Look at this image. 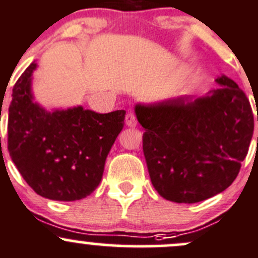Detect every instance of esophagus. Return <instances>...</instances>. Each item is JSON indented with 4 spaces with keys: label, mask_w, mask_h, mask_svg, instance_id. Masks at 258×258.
Returning <instances> with one entry per match:
<instances>
[{
    "label": "esophagus",
    "mask_w": 258,
    "mask_h": 258,
    "mask_svg": "<svg viewBox=\"0 0 258 258\" xmlns=\"http://www.w3.org/2000/svg\"><path fill=\"white\" fill-rule=\"evenodd\" d=\"M125 124L130 128H133V126H137L138 124V120H137V116H135L134 113H129L125 115Z\"/></svg>",
    "instance_id": "obj_1"
}]
</instances>
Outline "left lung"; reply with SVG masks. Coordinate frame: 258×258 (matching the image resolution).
Segmentation results:
<instances>
[{"instance_id": "obj_1", "label": "left lung", "mask_w": 258, "mask_h": 258, "mask_svg": "<svg viewBox=\"0 0 258 258\" xmlns=\"http://www.w3.org/2000/svg\"><path fill=\"white\" fill-rule=\"evenodd\" d=\"M205 97L135 105L153 186L177 204H195L230 186L253 134L249 100L232 79H216ZM258 120V115H257Z\"/></svg>"}]
</instances>
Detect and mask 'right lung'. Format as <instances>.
I'll return each instance as SVG.
<instances>
[{"label":"right lung","mask_w":258,"mask_h":258,"mask_svg":"<svg viewBox=\"0 0 258 258\" xmlns=\"http://www.w3.org/2000/svg\"><path fill=\"white\" fill-rule=\"evenodd\" d=\"M32 62L16 82L9 108V151L38 195L55 201L87 198L124 126L125 110L99 114L83 107L48 111L34 102Z\"/></svg>","instance_id":"add662e5"}]
</instances>
